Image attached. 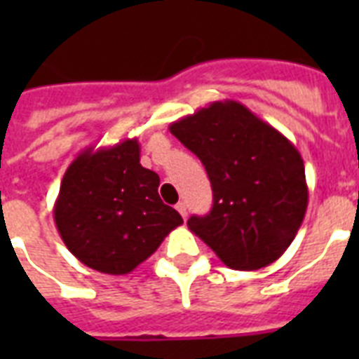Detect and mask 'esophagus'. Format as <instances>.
<instances>
[{
    "label": "esophagus",
    "instance_id": "obj_1",
    "mask_svg": "<svg viewBox=\"0 0 359 359\" xmlns=\"http://www.w3.org/2000/svg\"><path fill=\"white\" fill-rule=\"evenodd\" d=\"M177 210H179L182 218H186V203L184 201L177 203Z\"/></svg>",
    "mask_w": 359,
    "mask_h": 359
}]
</instances>
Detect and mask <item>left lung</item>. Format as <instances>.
Masks as SVG:
<instances>
[{
  "mask_svg": "<svg viewBox=\"0 0 359 359\" xmlns=\"http://www.w3.org/2000/svg\"><path fill=\"white\" fill-rule=\"evenodd\" d=\"M169 132L201 160L212 186V210L188 219L191 233L235 270L278 261L309 197L298 149L235 100L186 115Z\"/></svg>",
  "mask_w": 359,
  "mask_h": 359,
  "instance_id": "8db88e82",
  "label": "left lung"
}]
</instances>
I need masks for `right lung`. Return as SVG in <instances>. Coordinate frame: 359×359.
I'll use <instances>...</instances> for the list:
<instances>
[{
	"instance_id": "1",
	"label": "right lung",
	"mask_w": 359,
	"mask_h": 359,
	"mask_svg": "<svg viewBox=\"0 0 359 359\" xmlns=\"http://www.w3.org/2000/svg\"><path fill=\"white\" fill-rule=\"evenodd\" d=\"M160 177L140 163L137 140L89 147L65 171L53 219L65 245L86 266L130 273L182 224L158 196Z\"/></svg>"
}]
</instances>
